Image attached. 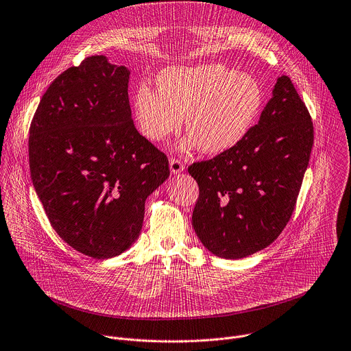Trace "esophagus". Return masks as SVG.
<instances>
[{"label": "esophagus", "mask_w": 351, "mask_h": 351, "mask_svg": "<svg viewBox=\"0 0 351 351\" xmlns=\"http://www.w3.org/2000/svg\"><path fill=\"white\" fill-rule=\"evenodd\" d=\"M169 168H171V172L173 175H176V173H180V172L184 171V164L179 158H171L169 160Z\"/></svg>", "instance_id": "esophagus-1"}]
</instances>
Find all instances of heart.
<instances>
[{
	"mask_svg": "<svg viewBox=\"0 0 351 351\" xmlns=\"http://www.w3.org/2000/svg\"><path fill=\"white\" fill-rule=\"evenodd\" d=\"M157 88L141 84L134 94L139 132L162 143L182 130L186 116L190 135L180 149L199 146L206 154H220L241 143L263 105L258 82L223 64L167 68L157 77Z\"/></svg>",
	"mask_w": 351,
	"mask_h": 351,
	"instance_id": "1",
	"label": "heart"
}]
</instances>
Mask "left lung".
<instances>
[{
    "label": "left lung",
    "instance_id": "left-lung-1",
    "mask_svg": "<svg viewBox=\"0 0 351 351\" xmlns=\"http://www.w3.org/2000/svg\"><path fill=\"white\" fill-rule=\"evenodd\" d=\"M312 146L309 110L283 75L241 143L189 167L199 187L193 226L202 245L227 260L269 246L294 212Z\"/></svg>",
    "mask_w": 351,
    "mask_h": 351
}]
</instances>
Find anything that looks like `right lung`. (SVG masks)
<instances>
[{
	"instance_id": "1",
	"label": "right lung",
	"mask_w": 351,
	"mask_h": 351,
	"mask_svg": "<svg viewBox=\"0 0 351 351\" xmlns=\"http://www.w3.org/2000/svg\"><path fill=\"white\" fill-rule=\"evenodd\" d=\"M130 71L91 56L58 75L29 125L34 189L79 253L112 258L139 237L146 198L169 176L167 156L131 119Z\"/></svg>"
}]
</instances>
